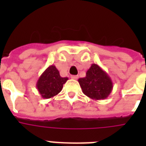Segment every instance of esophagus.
Returning a JSON list of instances; mask_svg holds the SVG:
<instances>
[{
  "instance_id": "esophagus-1",
  "label": "esophagus",
  "mask_w": 146,
  "mask_h": 146,
  "mask_svg": "<svg viewBox=\"0 0 146 146\" xmlns=\"http://www.w3.org/2000/svg\"><path fill=\"white\" fill-rule=\"evenodd\" d=\"M71 79H73V80H77L78 79V76H74V75H72L70 76Z\"/></svg>"
}]
</instances>
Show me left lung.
I'll return each mask as SVG.
<instances>
[{
	"mask_svg": "<svg viewBox=\"0 0 146 146\" xmlns=\"http://www.w3.org/2000/svg\"><path fill=\"white\" fill-rule=\"evenodd\" d=\"M82 92L92 99L103 100L108 97L113 89L111 77L98 64H92L86 76L78 80Z\"/></svg>",
	"mask_w": 146,
	"mask_h": 146,
	"instance_id": "obj_1",
	"label": "left lung"
}]
</instances>
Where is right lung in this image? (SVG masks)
<instances>
[{
    "mask_svg": "<svg viewBox=\"0 0 146 146\" xmlns=\"http://www.w3.org/2000/svg\"><path fill=\"white\" fill-rule=\"evenodd\" d=\"M68 80L67 77H61L54 65H50L40 76L36 88L43 98H50L57 96L63 89V85Z\"/></svg>",
    "mask_w": 146,
    "mask_h": 146,
    "instance_id": "right-lung-1",
    "label": "right lung"
}]
</instances>
